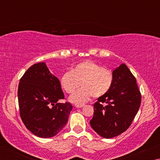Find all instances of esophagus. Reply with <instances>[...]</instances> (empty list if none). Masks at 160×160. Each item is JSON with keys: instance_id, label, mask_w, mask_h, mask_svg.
Listing matches in <instances>:
<instances>
[{"instance_id": "esophagus-1", "label": "esophagus", "mask_w": 160, "mask_h": 160, "mask_svg": "<svg viewBox=\"0 0 160 160\" xmlns=\"http://www.w3.org/2000/svg\"><path fill=\"white\" fill-rule=\"evenodd\" d=\"M84 107V104H75V107L76 108H82Z\"/></svg>"}]
</instances>
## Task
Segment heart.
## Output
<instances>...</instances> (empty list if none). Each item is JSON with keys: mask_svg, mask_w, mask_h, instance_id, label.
<instances>
[{"mask_svg": "<svg viewBox=\"0 0 160 160\" xmlns=\"http://www.w3.org/2000/svg\"><path fill=\"white\" fill-rule=\"evenodd\" d=\"M113 81L112 72L91 61L81 62L66 72L60 78L62 89L68 94H71L82 87L70 97V102L82 104L93 96L99 98L109 92Z\"/></svg>", "mask_w": 160, "mask_h": 160, "instance_id": "obj_1", "label": "heart"}]
</instances>
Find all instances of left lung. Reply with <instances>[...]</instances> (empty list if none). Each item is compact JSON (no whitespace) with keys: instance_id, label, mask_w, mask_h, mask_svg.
Returning <instances> with one entry per match:
<instances>
[{"instance_id":"left-lung-1","label":"left lung","mask_w":160,"mask_h":160,"mask_svg":"<svg viewBox=\"0 0 160 160\" xmlns=\"http://www.w3.org/2000/svg\"><path fill=\"white\" fill-rule=\"evenodd\" d=\"M113 81L109 92L97 99L90 126L104 138L117 136L131 126L138 111L141 95L136 79L125 64L113 71Z\"/></svg>"}]
</instances>
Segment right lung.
<instances>
[{
    "instance_id": "right-lung-1",
    "label": "right lung",
    "mask_w": 160,
    "mask_h": 160,
    "mask_svg": "<svg viewBox=\"0 0 160 160\" xmlns=\"http://www.w3.org/2000/svg\"><path fill=\"white\" fill-rule=\"evenodd\" d=\"M20 117L26 128L39 138L55 136L64 128L72 109L64 99L60 81L44 62L35 63L25 72L18 86Z\"/></svg>"
}]
</instances>
